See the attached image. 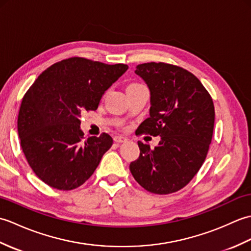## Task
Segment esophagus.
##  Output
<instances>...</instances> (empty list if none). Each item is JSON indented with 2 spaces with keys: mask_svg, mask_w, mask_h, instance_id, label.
Wrapping results in <instances>:
<instances>
[{
  "mask_svg": "<svg viewBox=\"0 0 251 251\" xmlns=\"http://www.w3.org/2000/svg\"><path fill=\"white\" fill-rule=\"evenodd\" d=\"M127 139L125 137H123V136H115L114 137V141L116 142V143H122V142H125Z\"/></svg>",
  "mask_w": 251,
  "mask_h": 251,
  "instance_id": "obj_1",
  "label": "esophagus"
}]
</instances>
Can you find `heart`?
<instances>
[{
    "label": "heart",
    "instance_id": "obj_1",
    "mask_svg": "<svg viewBox=\"0 0 251 251\" xmlns=\"http://www.w3.org/2000/svg\"><path fill=\"white\" fill-rule=\"evenodd\" d=\"M138 85H141V84H130L128 87H131V86H138Z\"/></svg>",
    "mask_w": 251,
    "mask_h": 251
}]
</instances>
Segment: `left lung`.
Instances as JSON below:
<instances>
[{
  "label": "left lung",
  "instance_id": "1",
  "mask_svg": "<svg viewBox=\"0 0 251 251\" xmlns=\"http://www.w3.org/2000/svg\"><path fill=\"white\" fill-rule=\"evenodd\" d=\"M135 72L151 92L150 117L138 127V135L161 136V141L154 149L138 141L140 155L130 163V173L151 193H174L205 162L214 132V102L200 79L181 67L148 62Z\"/></svg>",
  "mask_w": 251,
  "mask_h": 251
}]
</instances>
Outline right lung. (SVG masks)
I'll return each instance as SVG.
<instances>
[{"mask_svg": "<svg viewBox=\"0 0 251 251\" xmlns=\"http://www.w3.org/2000/svg\"><path fill=\"white\" fill-rule=\"evenodd\" d=\"M127 69L71 57L47 68L31 85L21 101L18 135L26 162L44 183L69 191L94 174L113 140L105 132L84 140L81 113L97 110Z\"/></svg>", "mask_w": 251, "mask_h": 251, "instance_id": "obj_1", "label": "right lung"}]
</instances>
